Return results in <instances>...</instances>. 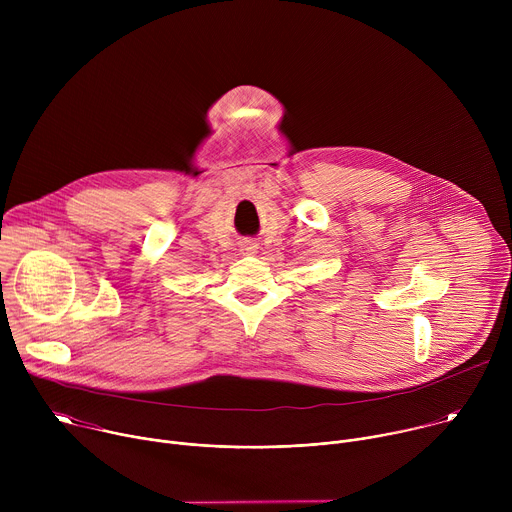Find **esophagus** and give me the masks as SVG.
I'll return each instance as SVG.
<instances>
[{
    "instance_id": "esophagus-1",
    "label": "esophagus",
    "mask_w": 512,
    "mask_h": 512,
    "mask_svg": "<svg viewBox=\"0 0 512 512\" xmlns=\"http://www.w3.org/2000/svg\"><path fill=\"white\" fill-rule=\"evenodd\" d=\"M243 251L249 253V255H253V253L257 251V245H255V243H245V245H243Z\"/></svg>"
}]
</instances>
